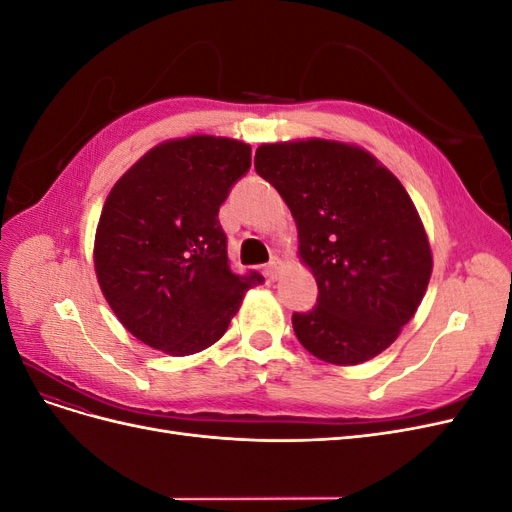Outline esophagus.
Returning a JSON list of instances; mask_svg holds the SVG:
<instances>
[{"mask_svg": "<svg viewBox=\"0 0 512 512\" xmlns=\"http://www.w3.org/2000/svg\"><path fill=\"white\" fill-rule=\"evenodd\" d=\"M282 269V258L280 256H273L271 262L267 265V277L269 280H277V275H280Z\"/></svg>", "mask_w": 512, "mask_h": 512, "instance_id": "obj_1", "label": "esophagus"}]
</instances>
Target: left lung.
Here are the masks:
<instances>
[{
	"label": "left lung",
	"instance_id": "8db88e82",
	"mask_svg": "<svg viewBox=\"0 0 512 512\" xmlns=\"http://www.w3.org/2000/svg\"><path fill=\"white\" fill-rule=\"evenodd\" d=\"M254 166L288 205L318 284V305L292 316L294 335L324 363L374 359L416 314L433 269L406 188L367 149L327 138L262 143Z\"/></svg>",
	"mask_w": 512,
	"mask_h": 512
}]
</instances>
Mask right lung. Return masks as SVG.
<instances>
[{
    "label": "right lung",
    "instance_id": "right-lung-1",
    "mask_svg": "<svg viewBox=\"0 0 512 512\" xmlns=\"http://www.w3.org/2000/svg\"><path fill=\"white\" fill-rule=\"evenodd\" d=\"M252 166L237 138L194 134L149 149L108 192L94 241L100 290L138 342L170 356L209 348L262 275H235L218 213Z\"/></svg>",
    "mask_w": 512,
    "mask_h": 512
}]
</instances>
